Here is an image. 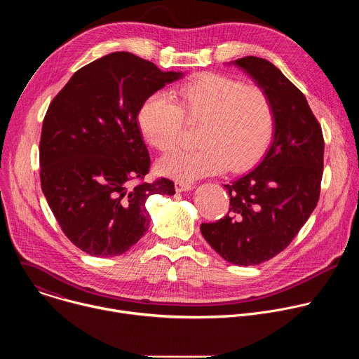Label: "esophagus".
Segmentation results:
<instances>
[{
	"label": "esophagus",
	"instance_id": "obj_1",
	"mask_svg": "<svg viewBox=\"0 0 359 359\" xmlns=\"http://www.w3.org/2000/svg\"><path fill=\"white\" fill-rule=\"evenodd\" d=\"M175 189H176L177 193H182V191L190 190V189H191V184H190V183H186V182H176V183H175Z\"/></svg>",
	"mask_w": 359,
	"mask_h": 359
}]
</instances>
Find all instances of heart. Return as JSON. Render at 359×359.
Here are the masks:
<instances>
[{"instance_id": "b5f03b06", "label": "heart", "mask_w": 359, "mask_h": 359, "mask_svg": "<svg viewBox=\"0 0 359 359\" xmlns=\"http://www.w3.org/2000/svg\"><path fill=\"white\" fill-rule=\"evenodd\" d=\"M186 122L200 125L198 147L176 151L158 165L162 175L180 182L250 168L263 156L274 132L266 90L219 74H200L173 88L170 96L153 93L137 112L144 140L162 153L179 146Z\"/></svg>"}]
</instances>
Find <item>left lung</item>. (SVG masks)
Returning <instances> with one entry per match:
<instances>
[{
  "instance_id": "left-lung-1",
  "label": "left lung",
  "mask_w": 359,
  "mask_h": 359,
  "mask_svg": "<svg viewBox=\"0 0 359 359\" xmlns=\"http://www.w3.org/2000/svg\"><path fill=\"white\" fill-rule=\"evenodd\" d=\"M269 95L274 140L262 163L224 184L229 213L200 231L236 266H257L281 252L316 209L324 169V136L304 93L270 61H234Z\"/></svg>"
}]
</instances>
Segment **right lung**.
Segmentation results:
<instances>
[{
	"label": "right lung",
	"instance_id": "right-lung-1",
	"mask_svg": "<svg viewBox=\"0 0 359 359\" xmlns=\"http://www.w3.org/2000/svg\"><path fill=\"white\" fill-rule=\"evenodd\" d=\"M182 78L130 53L102 57L53 99L41 140V187L64 234L95 257L128 251L147 231L146 198L175 194L161 177L142 182L150 156L137 112L143 100Z\"/></svg>",
	"mask_w": 359,
	"mask_h": 359
}]
</instances>
